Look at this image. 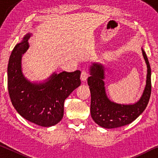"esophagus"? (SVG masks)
Instances as JSON below:
<instances>
[{
  "instance_id": "esophagus-1",
  "label": "esophagus",
  "mask_w": 158,
  "mask_h": 158,
  "mask_svg": "<svg viewBox=\"0 0 158 158\" xmlns=\"http://www.w3.org/2000/svg\"><path fill=\"white\" fill-rule=\"evenodd\" d=\"M89 77V73H87L86 71H82L81 74V79L82 81H86V79Z\"/></svg>"
}]
</instances>
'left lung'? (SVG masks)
Masks as SVG:
<instances>
[{"label": "left lung", "instance_id": "obj_1", "mask_svg": "<svg viewBox=\"0 0 158 158\" xmlns=\"http://www.w3.org/2000/svg\"><path fill=\"white\" fill-rule=\"evenodd\" d=\"M142 53L148 68L146 85L141 99L134 105H119L109 100L104 86L103 67L95 63L90 67V76L88 78L91 94L90 114L93 121L100 126L107 129L124 126L135 121L145 110L151 94V69L143 49Z\"/></svg>", "mask_w": 158, "mask_h": 158}]
</instances>
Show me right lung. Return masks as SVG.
<instances>
[{
    "label": "right lung",
    "mask_w": 158,
    "mask_h": 158,
    "mask_svg": "<svg viewBox=\"0 0 158 158\" xmlns=\"http://www.w3.org/2000/svg\"><path fill=\"white\" fill-rule=\"evenodd\" d=\"M26 35L16 45L9 59L7 87L10 100L21 116L43 127L53 126L63 118L64 102L81 84V72H63L51 77L45 84H32L23 77L21 68V56L28 49Z\"/></svg>",
    "instance_id": "add662e5"
}]
</instances>
